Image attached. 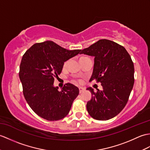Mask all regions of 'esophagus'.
I'll use <instances>...</instances> for the list:
<instances>
[{
    "label": "esophagus",
    "instance_id": "esophagus-1",
    "mask_svg": "<svg viewBox=\"0 0 150 150\" xmlns=\"http://www.w3.org/2000/svg\"><path fill=\"white\" fill-rule=\"evenodd\" d=\"M84 89L83 88H79V93H82L83 91H84Z\"/></svg>",
    "mask_w": 150,
    "mask_h": 150
}]
</instances>
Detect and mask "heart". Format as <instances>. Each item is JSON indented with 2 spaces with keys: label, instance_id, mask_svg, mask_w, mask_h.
Returning <instances> with one entry per match:
<instances>
[{
  "label": "heart",
  "instance_id": "heart-1",
  "mask_svg": "<svg viewBox=\"0 0 150 150\" xmlns=\"http://www.w3.org/2000/svg\"><path fill=\"white\" fill-rule=\"evenodd\" d=\"M82 58H85V57H81V59H82ZM68 61H66V62H64V67H67V64H68ZM79 82H80V83H82V81H81V80H79Z\"/></svg>",
  "mask_w": 150,
  "mask_h": 150
}]
</instances>
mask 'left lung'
Returning <instances> with one entry per match:
<instances>
[{
    "label": "left lung",
    "instance_id": "8db88e82",
    "mask_svg": "<svg viewBox=\"0 0 150 150\" xmlns=\"http://www.w3.org/2000/svg\"><path fill=\"white\" fill-rule=\"evenodd\" d=\"M81 54L95 57L90 81L102 83L103 90L89 88L92 98L86 104L88 112L97 120L115 117L126 105L134 83V66L130 54L121 45L106 39L98 40Z\"/></svg>",
    "mask_w": 150,
    "mask_h": 150
}]
</instances>
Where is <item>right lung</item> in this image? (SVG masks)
Returning <instances> with one entry per match:
<instances>
[{
	"instance_id": "1",
	"label": "right lung",
	"mask_w": 150,
	"mask_h": 150,
	"mask_svg": "<svg viewBox=\"0 0 150 150\" xmlns=\"http://www.w3.org/2000/svg\"><path fill=\"white\" fill-rule=\"evenodd\" d=\"M81 50H68L52 41L33 45L23 54L19 77L27 103L38 116L57 121L69 113L77 97V87L67 83L61 91L54 86V79L62 71L64 62Z\"/></svg>"
}]
</instances>
